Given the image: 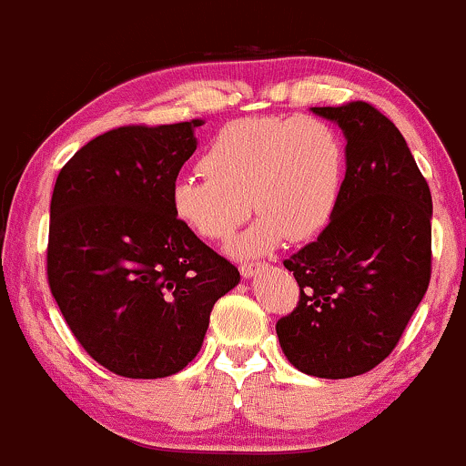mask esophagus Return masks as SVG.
I'll use <instances>...</instances> for the list:
<instances>
[{
    "label": "esophagus",
    "mask_w": 466,
    "mask_h": 466,
    "mask_svg": "<svg viewBox=\"0 0 466 466\" xmlns=\"http://www.w3.org/2000/svg\"><path fill=\"white\" fill-rule=\"evenodd\" d=\"M261 268H264V264H242L239 266V272H242V277L250 279V277H255Z\"/></svg>",
    "instance_id": "esophagus-1"
}]
</instances>
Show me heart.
Wrapping results in <instances>:
<instances>
[{"mask_svg":"<svg viewBox=\"0 0 466 466\" xmlns=\"http://www.w3.org/2000/svg\"><path fill=\"white\" fill-rule=\"evenodd\" d=\"M344 139L320 117L235 119L200 157V174H185L169 191L180 224L211 242H227L250 213L261 218L233 244V255L257 257L286 242L316 238L342 196Z\"/></svg>","mask_w":466,"mask_h":466,"instance_id":"b5f03b06","label":"heart"}]
</instances>
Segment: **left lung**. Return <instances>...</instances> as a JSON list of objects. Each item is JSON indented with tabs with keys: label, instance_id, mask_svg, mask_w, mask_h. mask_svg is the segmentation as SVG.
I'll list each match as a JSON object with an SVG mask.
<instances>
[{
	"label": "left lung",
	"instance_id": "obj_1",
	"mask_svg": "<svg viewBox=\"0 0 466 466\" xmlns=\"http://www.w3.org/2000/svg\"><path fill=\"white\" fill-rule=\"evenodd\" d=\"M311 113L340 126L347 174L325 231L283 261L300 297L277 336L300 373L347 380L390 355L428 292L431 194L403 135L375 106Z\"/></svg>",
	"mask_w": 466,
	"mask_h": 466
}]
</instances>
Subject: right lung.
<instances>
[{"instance_id":"obj_1","label":"right lung","mask_w":466,"mask_h":466,"mask_svg":"<svg viewBox=\"0 0 466 466\" xmlns=\"http://www.w3.org/2000/svg\"><path fill=\"white\" fill-rule=\"evenodd\" d=\"M202 119L122 126L60 169L49 205L47 281L85 351L115 375L187 366L239 272L177 220L169 202Z\"/></svg>"}]
</instances>
